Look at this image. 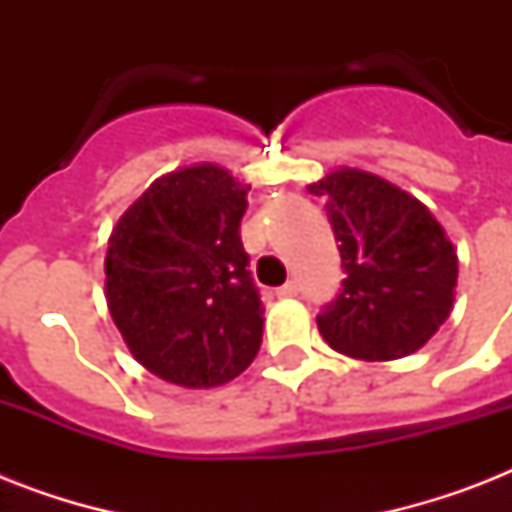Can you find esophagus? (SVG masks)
Returning <instances> with one entry per match:
<instances>
[{"label": "esophagus", "instance_id": "1", "mask_svg": "<svg viewBox=\"0 0 512 512\" xmlns=\"http://www.w3.org/2000/svg\"><path fill=\"white\" fill-rule=\"evenodd\" d=\"M276 295H279V297H297V295H300V284H297L295 279L287 281L284 287L276 289Z\"/></svg>", "mask_w": 512, "mask_h": 512}]
</instances>
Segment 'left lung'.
Wrapping results in <instances>:
<instances>
[{
  "label": "left lung",
  "mask_w": 512,
  "mask_h": 512,
  "mask_svg": "<svg viewBox=\"0 0 512 512\" xmlns=\"http://www.w3.org/2000/svg\"><path fill=\"white\" fill-rule=\"evenodd\" d=\"M327 196L340 241V295L316 316L329 348L361 361L420 350L449 319L457 252L420 199L364 170L329 172L308 185Z\"/></svg>",
  "instance_id": "1"
}]
</instances>
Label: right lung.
Here are the masks:
<instances>
[{
	"label": "right lung",
	"mask_w": 512,
	"mask_h": 512,
	"mask_svg": "<svg viewBox=\"0 0 512 512\" xmlns=\"http://www.w3.org/2000/svg\"><path fill=\"white\" fill-rule=\"evenodd\" d=\"M249 185L193 164L148 185L108 239L106 300L148 372L183 388L239 377L263 342L241 217Z\"/></svg>",
	"instance_id": "1"
}]
</instances>
